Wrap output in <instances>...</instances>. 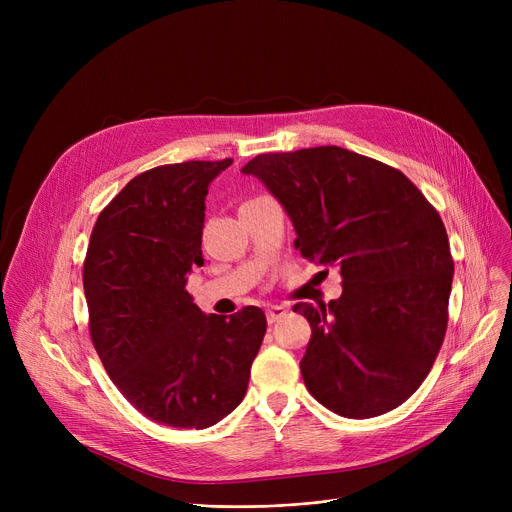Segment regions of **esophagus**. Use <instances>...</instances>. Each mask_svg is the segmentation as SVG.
<instances>
[{
  "mask_svg": "<svg viewBox=\"0 0 512 512\" xmlns=\"http://www.w3.org/2000/svg\"><path fill=\"white\" fill-rule=\"evenodd\" d=\"M286 313H288V309L282 307V305H272V307H267V311H265L267 321H270V324H276V321L282 319Z\"/></svg>",
  "mask_w": 512,
  "mask_h": 512,
  "instance_id": "34e87169",
  "label": "esophagus"
}]
</instances>
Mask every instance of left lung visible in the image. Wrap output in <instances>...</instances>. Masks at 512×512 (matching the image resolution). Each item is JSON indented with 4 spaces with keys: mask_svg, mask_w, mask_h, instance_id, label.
Returning <instances> with one entry per match:
<instances>
[{
    "mask_svg": "<svg viewBox=\"0 0 512 512\" xmlns=\"http://www.w3.org/2000/svg\"><path fill=\"white\" fill-rule=\"evenodd\" d=\"M240 172L280 201L301 255L342 276L336 301L292 307L311 326L307 390L348 419L400 407L448 324L454 261L438 211L402 172L336 145L263 153Z\"/></svg>",
    "mask_w": 512,
    "mask_h": 512,
    "instance_id": "1",
    "label": "left lung"
}]
</instances>
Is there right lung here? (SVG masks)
I'll use <instances>...</instances> for the list:
<instances>
[{
  "mask_svg": "<svg viewBox=\"0 0 512 512\" xmlns=\"http://www.w3.org/2000/svg\"><path fill=\"white\" fill-rule=\"evenodd\" d=\"M230 164L184 161L132 178L87 249L95 351L130 405L170 427L205 429L240 405L267 328L259 307L205 315L186 290L203 265L207 188Z\"/></svg>",
  "mask_w": 512,
  "mask_h": 512,
  "instance_id": "add662e5",
  "label": "right lung"
}]
</instances>
